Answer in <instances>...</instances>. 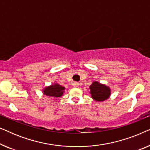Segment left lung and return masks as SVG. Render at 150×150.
I'll return each instance as SVG.
<instances>
[{
	"label": "left lung",
	"mask_w": 150,
	"mask_h": 150,
	"mask_svg": "<svg viewBox=\"0 0 150 150\" xmlns=\"http://www.w3.org/2000/svg\"><path fill=\"white\" fill-rule=\"evenodd\" d=\"M90 93L91 98L97 102H102L110 97L111 91L109 87L98 81H94L90 85Z\"/></svg>",
	"instance_id": "obj_1"
}]
</instances>
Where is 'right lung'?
I'll list each match as a JSON object with an SVG mask.
<instances>
[{"label": "right lung", "mask_w": 150, "mask_h": 150, "mask_svg": "<svg viewBox=\"0 0 150 150\" xmlns=\"http://www.w3.org/2000/svg\"><path fill=\"white\" fill-rule=\"evenodd\" d=\"M65 87L58 83H54L43 89V93L49 97L59 98L61 97L64 93Z\"/></svg>", "instance_id": "add662e5"}]
</instances>
